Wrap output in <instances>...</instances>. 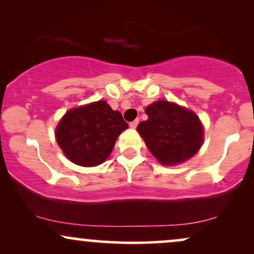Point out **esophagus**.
Segmentation results:
<instances>
[{
  "label": "esophagus",
  "mask_w": 254,
  "mask_h": 254,
  "mask_svg": "<svg viewBox=\"0 0 254 254\" xmlns=\"http://www.w3.org/2000/svg\"><path fill=\"white\" fill-rule=\"evenodd\" d=\"M138 123H139L138 119H135V121H132V122H131V123H130V127H132V129H135L137 125H138Z\"/></svg>",
  "instance_id": "obj_1"
}]
</instances>
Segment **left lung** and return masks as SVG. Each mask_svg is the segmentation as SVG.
<instances>
[{"label": "left lung", "mask_w": 254, "mask_h": 254, "mask_svg": "<svg viewBox=\"0 0 254 254\" xmlns=\"http://www.w3.org/2000/svg\"><path fill=\"white\" fill-rule=\"evenodd\" d=\"M145 113L148 119L138 124L137 131L162 165L182 164L199 150L203 127L192 111L161 100L149 105Z\"/></svg>", "instance_id": "8db88e82"}]
</instances>
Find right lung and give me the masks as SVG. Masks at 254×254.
I'll list each match as a JSON object with an SVG mask.
<instances>
[{
	"mask_svg": "<svg viewBox=\"0 0 254 254\" xmlns=\"http://www.w3.org/2000/svg\"><path fill=\"white\" fill-rule=\"evenodd\" d=\"M125 129L127 123L121 113L100 100L66 112L56 129V139L71 162L90 167L103 164Z\"/></svg>",
	"mask_w": 254,
	"mask_h": 254,
	"instance_id": "right-lung-1",
	"label": "right lung"
}]
</instances>
